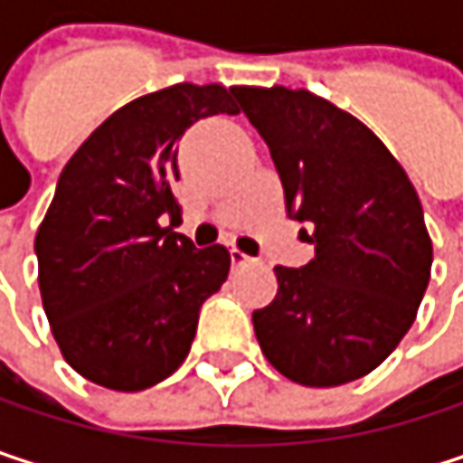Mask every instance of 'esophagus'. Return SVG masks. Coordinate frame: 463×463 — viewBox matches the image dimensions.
I'll use <instances>...</instances> for the list:
<instances>
[{
	"label": "esophagus",
	"instance_id": "34e87169",
	"mask_svg": "<svg viewBox=\"0 0 463 463\" xmlns=\"http://www.w3.org/2000/svg\"><path fill=\"white\" fill-rule=\"evenodd\" d=\"M231 262L235 265V268H241V265L251 262V257H249V254H243L241 249H235V246H232V249H231Z\"/></svg>",
	"mask_w": 463,
	"mask_h": 463
}]
</instances>
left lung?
<instances>
[{"label": "left lung", "mask_w": 463, "mask_h": 463, "mask_svg": "<svg viewBox=\"0 0 463 463\" xmlns=\"http://www.w3.org/2000/svg\"><path fill=\"white\" fill-rule=\"evenodd\" d=\"M317 254L276 265V300L251 314L265 359L303 386L373 373L408 335L431 276V238L405 168L362 120L311 90L238 88Z\"/></svg>", "instance_id": "8db88e82"}]
</instances>
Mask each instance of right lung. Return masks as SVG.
<instances>
[{
  "instance_id": "add662e5",
  "label": "right lung",
  "mask_w": 463,
  "mask_h": 463,
  "mask_svg": "<svg viewBox=\"0 0 463 463\" xmlns=\"http://www.w3.org/2000/svg\"><path fill=\"white\" fill-rule=\"evenodd\" d=\"M235 90L179 82L109 115L63 165L34 238L43 308L63 359L88 381L141 392L190 354L201 306L225 284L231 251L195 249L160 225L179 217L176 141Z\"/></svg>"
}]
</instances>
